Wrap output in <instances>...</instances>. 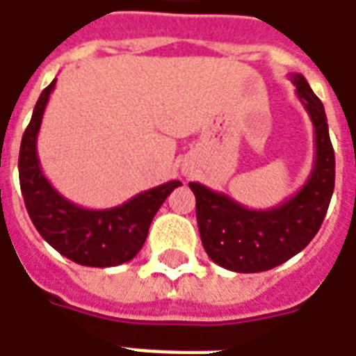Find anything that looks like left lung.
Listing matches in <instances>:
<instances>
[{"instance_id": "obj_1", "label": "left lung", "mask_w": 356, "mask_h": 356, "mask_svg": "<svg viewBox=\"0 0 356 356\" xmlns=\"http://www.w3.org/2000/svg\"><path fill=\"white\" fill-rule=\"evenodd\" d=\"M314 128L307 181L283 203L254 210L223 192L188 183L195 195L199 234L208 258L234 273H263L302 252L316 236L334 190V152L320 98L300 73L289 74Z\"/></svg>"}]
</instances>
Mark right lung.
<instances>
[{
  "mask_svg": "<svg viewBox=\"0 0 356 356\" xmlns=\"http://www.w3.org/2000/svg\"><path fill=\"white\" fill-rule=\"evenodd\" d=\"M54 86L56 78L42 91L23 133L18 159L23 201L40 236L62 256L83 267H117L137 256L161 204L183 183L168 181L104 210L83 208L63 197L43 175L36 149L43 111Z\"/></svg>",
  "mask_w": 356,
  "mask_h": 356,
  "instance_id": "1",
  "label": "right lung"
}]
</instances>
